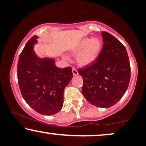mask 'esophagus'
I'll list each match as a JSON object with an SVG mask.
<instances>
[{
	"mask_svg": "<svg viewBox=\"0 0 146 146\" xmlns=\"http://www.w3.org/2000/svg\"><path fill=\"white\" fill-rule=\"evenodd\" d=\"M72 72H73V75H78V71H77L76 68L74 67H72Z\"/></svg>",
	"mask_w": 146,
	"mask_h": 146,
	"instance_id": "1",
	"label": "esophagus"
}]
</instances>
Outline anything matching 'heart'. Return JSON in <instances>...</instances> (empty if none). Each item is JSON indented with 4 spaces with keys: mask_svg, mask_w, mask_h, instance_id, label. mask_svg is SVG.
I'll use <instances>...</instances> for the list:
<instances>
[{
    "mask_svg": "<svg viewBox=\"0 0 146 146\" xmlns=\"http://www.w3.org/2000/svg\"><path fill=\"white\" fill-rule=\"evenodd\" d=\"M102 48V42L100 38H85L81 39L73 49L79 52L77 56V62L81 65H87L92 63L98 58Z\"/></svg>",
    "mask_w": 146,
    "mask_h": 146,
    "instance_id": "1",
    "label": "heart"
}]
</instances>
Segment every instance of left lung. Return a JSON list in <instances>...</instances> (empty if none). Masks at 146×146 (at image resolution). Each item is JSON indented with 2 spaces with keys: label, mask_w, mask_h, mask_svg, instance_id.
Listing matches in <instances>:
<instances>
[{
  "label": "left lung",
  "mask_w": 146,
  "mask_h": 146,
  "mask_svg": "<svg viewBox=\"0 0 146 146\" xmlns=\"http://www.w3.org/2000/svg\"><path fill=\"white\" fill-rule=\"evenodd\" d=\"M102 37L104 44L96 61L77 71L83 77L82 94L87 102L108 108L119 102L127 91L131 67L125 46L106 31Z\"/></svg>",
  "instance_id": "8db88e82"
}]
</instances>
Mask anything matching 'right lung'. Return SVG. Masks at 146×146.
<instances>
[{"label": "right lung", "instance_id": "add662e5", "mask_svg": "<svg viewBox=\"0 0 146 146\" xmlns=\"http://www.w3.org/2000/svg\"><path fill=\"white\" fill-rule=\"evenodd\" d=\"M37 36L29 40L19 55L17 78L19 89L29 106L42 115L61 110L63 91L73 77L71 67H57L51 59H39L33 50Z\"/></svg>", "mask_w": 146, "mask_h": 146}]
</instances>
